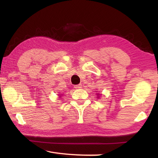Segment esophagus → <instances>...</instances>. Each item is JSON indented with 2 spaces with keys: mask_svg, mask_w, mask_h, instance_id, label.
<instances>
[{
  "mask_svg": "<svg viewBox=\"0 0 158 158\" xmlns=\"http://www.w3.org/2000/svg\"><path fill=\"white\" fill-rule=\"evenodd\" d=\"M81 87H82V85H81V84L75 85H74V89H81Z\"/></svg>",
  "mask_w": 158,
  "mask_h": 158,
  "instance_id": "obj_1",
  "label": "esophagus"
}]
</instances>
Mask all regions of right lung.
<instances>
[{"label": "right lung", "mask_w": 158, "mask_h": 158, "mask_svg": "<svg viewBox=\"0 0 158 158\" xmlns=\"http://www.w3.org/2000/svg\"><path fill=\"white\" fill-rule=\"evenodd\" d=\"M59 96H60V95H59Z\"/></svg>", "instance_id": "obj_1"}]
</instances>
